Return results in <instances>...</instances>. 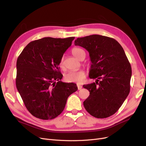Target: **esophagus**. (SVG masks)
Instances as JSON below:
<instances>
[{"mask_svg":"<svg viewBox=\"0 0 146 146\" xmlns=\"http://www.w3.org/2000/svg\"><path fill=\"white\" fill-rule=\"evenodd\" d=\"M82 86L78 85V90H80V89H82Z\"/></svg>","mask_w":146,"mask_h":146,"instance_id":"34e87169","label":"esophagus"}]
</instances>
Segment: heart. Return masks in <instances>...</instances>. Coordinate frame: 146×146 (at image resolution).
Returning <instances> with one entry per match:
<instances>
[{
	"instance_id": "obj_1",
	"label": "heart",
	"mask_w": 146,
	"mask_h": 146,
	"mask_svg": "<svg viewBox=\"0 0 146 146\" xmlns=\"http://www.w3.org/2000/svg\"><path fill=\"white\" fill-rule=\"evenodd\" d=\"M72 54L78 59H79L81 55L85 53L82 48H74L72 50ZM63 58H61L60 61V65L61 67L63 66ZM86 78L85 72L83 70H73L68 72L65 75V79L68 82H76V83H82L84 81Z\"/></svg>"
}]
</instances>
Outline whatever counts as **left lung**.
Instances as JSON below:
<instances>
[{
    "mask_svg": "<svg viewBox=\"0 0 146 146\" xmlns=\"http://www.w3.org/2000/svg\"><path fill=\"white\" fill-rule=\"evenodd\" d=\"M74 44L89 52L92 62L89 78L96 79L95 83L83 86L90 92L84 107L97 118L112 115L130 90L131 67L123 48L113 38L100 35L78 38Z\"/></svg>",
    "mask_w": 146,
    "mask_h": 146,
    "instance_id": "left-lung-1",
    "label": "left lung"
}]
</instances>
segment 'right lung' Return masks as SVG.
<instances>
[{"label": "right lung", "mask_w": 146, "mask_h": 146, "mask_svg": "<svg viewBox=\"0 0 146 146\" xmlns=\"http://www.w3.org/2000/svg\"><path fill=\"white\" fill-rule=\"evenodd\" d=\"M74 36L45 37L29 42L17 62L16 86L27 109L35 117L52 119L63 112L76 84L60 80L58 65Z\"/></svg>", "instance_id": "add662e5"}]
</instances>
